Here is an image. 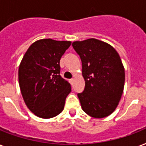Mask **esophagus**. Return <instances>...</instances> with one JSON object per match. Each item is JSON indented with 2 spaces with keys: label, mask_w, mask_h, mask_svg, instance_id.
Returning <instances> with one entry per match:
<instances>
[{
  "label": "esophagus",
  "mask_w": 146,
  "mask_h": 146,
  "mask_svg": "<svg viewBox=\"0 0 146 146\" xmlns=\"http://www.w3.org/2000/svg\"><path fill=\"white\" fill-rule=\"evenodd\" d=\"M73 82H74V79H70V83H71V84H72V85H73Z\"/></svg>",
  "instance_id": "obj_1"
}]
</instances>
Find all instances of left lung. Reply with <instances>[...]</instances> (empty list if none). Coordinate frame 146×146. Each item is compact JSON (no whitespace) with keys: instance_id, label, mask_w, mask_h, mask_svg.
I'll use <instances>...</instances> for the list:
<instances>
[{"instance_id":"obj_1","label":"left lung","mask_w":146,"mask_h":146,"mask_svg":"<svg viewBox=\"0 0 146 146\" xmlns=\"http://www.w3.org/2000/svg\"><path fill=\"white\" fill-rule=\"evenodd\" d=\"M82 61L85 80L78 93L81 107L93 118L110 115L117 107L124 89L125 70L119 53L110 44L91 38L72 43Z\"/></svg>"}]
</instances>
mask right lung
Segmentation results:
<instances>
[{
  "instance_id": "obj_1",
  "label": "right lung",
  "mask_w": 146,
  "mask_h": 146,
  "mask_svg": "<svg viewBox=\"0 0 146 146\" xmlns=\"http://www.w3.org/2000/svg\"><path fill=\"white\" fill-rule=\"evenodd\" d=\"M70 44V41L42 39L31 44L21 60V94L29 110L38 117L53 118L63 110L71 86L60 75V60Z\"/></svg>"
}]
</instances>
